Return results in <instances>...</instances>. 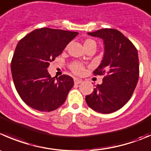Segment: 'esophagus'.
<instances>
[{"instance_id":"obj_1","label":"esophagus","mask_w":151,"mask_h":151,"mask_svg":"<svg viewBox=\"0 0 151 151\" xmlns=\"http://www.w3.org/2000/svg\"><path fill=\"white\" fill-rule=\"evenodd\" d=\"M82 80H80V79H78V78H74V83L77 85L80 84V83H82Z\"/></svg>"}]
</instances>
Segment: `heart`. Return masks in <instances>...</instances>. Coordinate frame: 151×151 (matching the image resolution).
I'll use <instances>...</instances> for the list:
<instances>
[{
    "mask_svg": "<svg viewBox=\"0 0 151 151\" xmlns=\"http://www.w3.org/2000/svg\"><path fill=\"white\" fill-rule=\"evenodd\" d=\"M92 45H94V46H96V42L93 40H91V39H87V40H85L84 42V46L85 48L87 47V46H92ZM71 69L74 71L76 74H82V73L84 71V66L82 65L81 63L77 62L73 63L71 65Z\"/></svg>",
    "mask_w": 151,
    "mask_h": 151,
    "instance_id": "1",
    "label": "heart"
}]
</instances>
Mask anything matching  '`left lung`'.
<instances>
[{"label":"left lung","instance_id":"obj_1","mask_svg":"<svg viewBox=\"0 0 151 151\" xmlns=\"http://www.w3.org/2000/svg\"><path fill=\"white\" fill-rule=\"evenodd\" d=\"M88 35L103 40V58L93 74L105 77L86 96V103L96 112L111 114L122 108L135 90L139 75L138 52L116 29H102Z\"/></svg>","mask_w":151,"mask_h":151}]
</instances>
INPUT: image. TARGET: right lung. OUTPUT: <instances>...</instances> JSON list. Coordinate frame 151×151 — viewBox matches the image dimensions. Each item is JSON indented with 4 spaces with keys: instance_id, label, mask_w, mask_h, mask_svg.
Returning <instances> with one entry per match:
<instances>
[{
    "instance_id": "right-lung-1",
    "label": "right lung",
    "mask_w": 151,
    "mask_h": 151,
    "mask_svg": "<svg viewBox=\"0 0 151 151\" xmlns=\"http://www.w3.org/2000/svg\"><path fill=\"white\" fill-rule=\"evenodd\" d=\"M77 35L76 32L42 28L18 42L12 60V74L19 96L29 107L49 112L65 102L74 80L66 74L52 77L47 68Z\"/></svg>"
}]
</instances>
